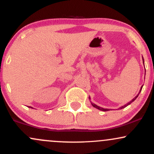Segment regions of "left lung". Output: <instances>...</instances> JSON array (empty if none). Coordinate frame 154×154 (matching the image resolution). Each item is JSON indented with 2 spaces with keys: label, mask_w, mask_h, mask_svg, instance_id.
Masks as SVG:
<instances>
[{
  "label": "left lung",
  "mask_w": 154,
  "mask_h": 154,
  "mask_svg": "<svg viewBox=\"0 0 154 154\" xmlns=\"http://www.w3.org/2000/svg\"><path fill=\"white\" fill-rule=\"evenodd\" d=\"M143 63H144V61H143ZM141 89H142V87H141ZM140 91H141V90H140ZM138 95H139V94H138ZM138 95H137V96H135V98H133V99H132V100H131V101H130V103H127V104H126V105H125V106H123L120 107V108H119V109H124V108H125V107H126V106H128V105H130V103H132V102H133V101H134V100H135L136 99V98H137V96H138ZM92 105H93V107L96 108V109H99V110H100V111H109V109H103V108H101V107H99V106H97V105H95V104H93V103H92Z\"/></svg>",
  "instance_id": "8db88e82"
}]
</instances>
